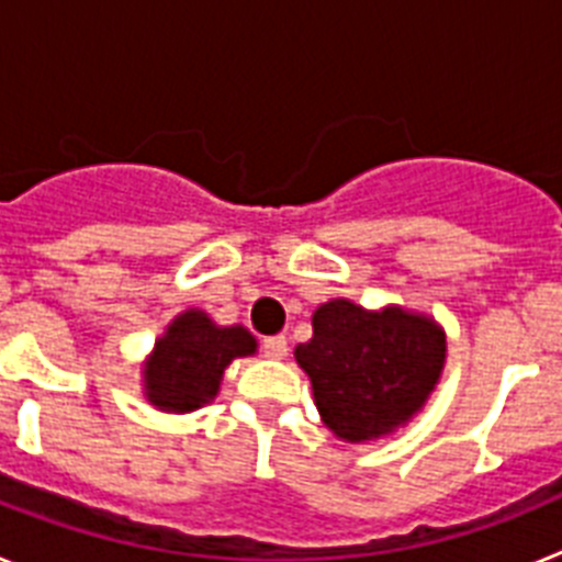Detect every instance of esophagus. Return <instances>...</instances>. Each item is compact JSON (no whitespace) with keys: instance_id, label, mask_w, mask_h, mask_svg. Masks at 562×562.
I'll list each match as a JSON object with an SVG mask.
<instances>
[{"instance_id":"obj_1","label":"esophagus","mask_w":562,"mask_h":562,"mask_svg":"<svg viewBox=\"0 0 562 562\" xmlns=\"http://www.w3.org/2000/svg\"><path fill=\"white\" fill-rule=\"evenodd\" d=\"M290 346H286V337L284 335H276V337H265V355L270 360H284Z\"/></svg>"}]
</instances>
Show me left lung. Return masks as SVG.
I'll return each instance as SVG.
<instances>
[{"mask_svg":"<svg viewBox=\"0 0 562 562\" xmlns=\"http://www.w3.org/2000/svg\"><path fill=\"white\" fill-rule=\"evenodd\" d=\"M317 414L342 441L369 445L405 428L436 391L448 335L425 312L366 310L331 297L312 312V340L295 346Z\"/></svg>","mask_w":562,"mask_h":562,"instance_id":"obj_1","label":"left lung"}]
</instances>
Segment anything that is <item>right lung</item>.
<instances>
[{
  "instance_id": "1",
  "label": "right lung",
  "mask_w": 562,
  "mask_h": 562,
  "mask_svg": "<svg viewBox=\"0 0 562 562\" xmlns=\"http://www.w3.org/2000/svg\"><path fill=\"white\" fill-rule=\"evenodd\" d=\"M258 351L245 326H220L207 312L186 310L166 326L143 362V396L166 414H191L216 400L225 369Z\"/></svg>"
}]
</instances>
